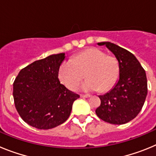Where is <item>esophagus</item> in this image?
<instances>
[{
  "label": "esophagus",
  "instance_id": "obj_1",
  "mask_svg": "<svg viewBox=\"0 0 156 156\" xmlns=\"http://www.w3.org/2000/svg\"><path fill=\"white\" fill-rule=\"evenodd\" d=\"M80 97H81V98H89V97H90V95H87V94H80Z\"/></svg>",
  "mask_w": 156,
  "mask_h": 156
}]
</instances>
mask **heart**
<instances>
[{"mask_svg":"<svg viewBox=\"0 0 156 156\" xmlns=\"http://www.w3.org/2000/svg\"><path fill=\"white\" fill-rule=\"evenodd\" d=\"M119 71V63L115 58L106 55L97 48H89L62 62L58 69V78L63 85L73 90L85 73L87 80L80 86L81 90L87 92L106 91L115 84Z\"/></svg>","mask_w":156,"mask_h":156,"instance_id":"1","label":"heart"}]
</instances>
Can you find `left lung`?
<instances>
[{
    "mask_svg": "<svg viewBox=\"0 0 156 156\" xmlns=\"http://www.w3.org/2000/svg\"><path fill=\"white\" fill-rule=\"evenodd\" d=\"M113 54L119 63V79L108 92L99 95L101 105L95 112L112 124H124L138 115L148 94L147 77L133 54L111 42L98 43Z\"/></svg>",
    "mask_w": 156,
    "mask_h": 156,
    "instance_id": "1",
    "label": "left lung"
}]
</instances>
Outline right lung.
I'll list each match as a JSON object with an SVG mask.
<instances>
[{
	"label": "right lung",
	"instance_id": "1",
	"mask_svg": "<svg viewBox=\"0 0 156 156\" xmlns=\"http://www.w3.org/2000/svg\"><path fill=\"white\" fill-rule=\"evenodd\" d=\"M65 53L37 60L19 72L13 83L14 102L19 115L31 126L48 129L61 125L80 95L58 80Z\"/></svg>",
	"mask_w": 156,
	"mask_h": 156
}]
</instances>
